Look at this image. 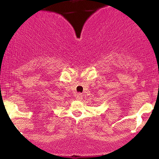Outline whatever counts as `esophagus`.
Returning a JSON list of instances; mask_svg holds the SVG:
<instances>
[{
    "instance_id": "34e87169",
    "label": "esophagus",
    "mask_w": 159,
    "mask_h": 159,
    "mask_svg": "<svg viewBox=\"0 0 159 159\" xmlns=\"http://www.w3.org/2000/svg\"><path fill=\"white\" fill-rule=\"evenodd\" d=\"M82 94L81 93H76L75 94V98H76V99H78V100H81V99H82Z\"/></svg>"
}]
</instances>
